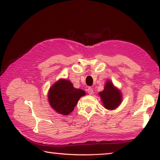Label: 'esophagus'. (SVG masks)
I'll use <instances>...</instances> for the list:
<instances>
[{
  "instance_id": "esophagus-1",
  "label": "esophagus",
  "mask_w": 160,
  "mask_h": 160,
  "mask_svg": "<svg viewBox=\"0 0 160 160\" xmlns=\"http://www.w3.org/2000/svg\"><path fill=\"white\" fill-rule=\"evenodd\" d=\"M88 92L89 94H90V95H92V94H93L94 92H93V89L92 88H88Z\"/></svg>"
}]
</instances>
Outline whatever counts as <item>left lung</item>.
Masks as SVG:
<instances>
[{"label":"left lung","instance_id":"obj_1","mask_svg":"<svg viewBox=\"0 0 160 160\" xmlns=\"http://www.w3.org/2000/svg\"><path fill=\"white\" fill-rule=\"evenodd\" d=\"M104 107L107 109L113 110L121 104L122 97L120 91L113 87L110 80H108L104 86V90L99 92Z\"/></svg>","mask_w":160,"mask_h":160}]
</instances>
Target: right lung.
<instances>
[{
  "label": "right lung",
  "mask_w": 160,
  "mask_h": 160,
  "mask_svg": "<svg viewBox=\"0 0 160 160\" xmlns=\"http://www.w3.org/2000/svg\"><path fill=\"white\" fill-rule=\"evenodd\" d=\"M85 95V91L73 88L67 80H60L51 87L48 92L51 107L61 114L68 115L73 111L78 100Z\"/></svg>",
  "instance_id": "add662e5"
}]
</instances>
